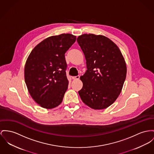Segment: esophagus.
<instances>
[{
  "label": "esophagus",
  "mask_w": 154,
  "mask_h": 154,
  "mask_svg": "<svg viewBox=\"0 0 154 154\" xmlns=\"http://www.w3.org/2000/svg\"><path fill=\"white\" fill-rule=\"evenodd\" d=\"M79 78H80V76H73V77H72V79H73V80H78V79H79Z\"/></svg>",
  "instance_id": "34e87169"
}]
</instances>
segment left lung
I'll return each instance as SVG.
<instances>
[{
	"instance_id": "8db88e82",
	"label": "left lung",
	"mask_w": 154,
	"mask_h": 154,
	"mask_svg": "<svg viewBox=\"0 0 154 154\" xmlns=\"http://www.w3.org/2000/svg\"><path fill=\"white\" fill-rule=\"evenodd\" d=\"M77 41L83 52L88 70L80 79L78 93L82 102L94 110L112 105L122 91L127 74L123 54L117 45L102 35L84 34Z\"/></svg>"
}]
</instances>
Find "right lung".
Instances as JSON below:
<instances>
[{
    "instance_id": "obj_1",
    "label": "right lung",
    "mask_w": 154,
    "mask_h": 154,
    "mask_svg": "<svg viewBox=\"0 0 154 154\" xmlns=\"http://www.w3.org/2000/svg\"><path fill=\"white\" fill-rule=\"evenodd\" d=\"M76 39L68 33L49 37L37 44L27 59L25 82L31 97L42 108L51 109L62 102L69 84L65 54Z\"/></svg>"
}]
</instances>
